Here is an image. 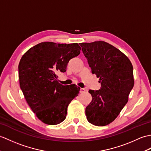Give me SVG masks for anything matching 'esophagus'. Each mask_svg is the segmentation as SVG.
I'll return each instance as SVG.
<instances>
[{
  "label": "esophagus",
  "instance_id": "1",
  "mask_svg": "<svg viewBox=\"0 0 151 151\" xmlns=\"http://www.w3.org/2000/svg\"><path fill=\"white\" fill-rule=\"evenodd\" d=\"M86 89H84V88H80V93H86Z\"/></svg>",
  "mask_w": 151,
  "mask_h": 151
}]
</instances>
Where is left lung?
<instances>
[{
  "mask_svg": "<svg viewBox=\"0 0 151 151\" xmlns=\"http://www.w3.org/2000/svg\"><path fill=\"white\" fill-rule=\"evenodd\" d=\"M93 74L99 78L100 90H89L92 101L86 108L87 120L105 126L117 118L134 86L130 60L118 49L104 41L80 43Z\"/></svg>",
  "mask_w": 151,
  "mask_h": 151,
  "instance_id": "left-lung-1",
  "label": "left lung"
}]
</instances>
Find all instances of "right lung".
<instances>
[{"instance_id": "right-lung-1", "label": "right lung", "mask_w": 151, "mask_h": 151, "mask_svg": "<svg viewBox=\"0 0 151 151\" xmlns=\"http://www.w3.org/2000/svg\"><path fill=\"white\" fill-rule=\"evenodd\" d=\"M80 50L77 43L45 42L31 47L20 59V89L31 110L45 124L64 121L69 104L78 96L80 87L62 85L57 73L65 72L70 59L78 56Z\"/></svg>"}]
</instances>
